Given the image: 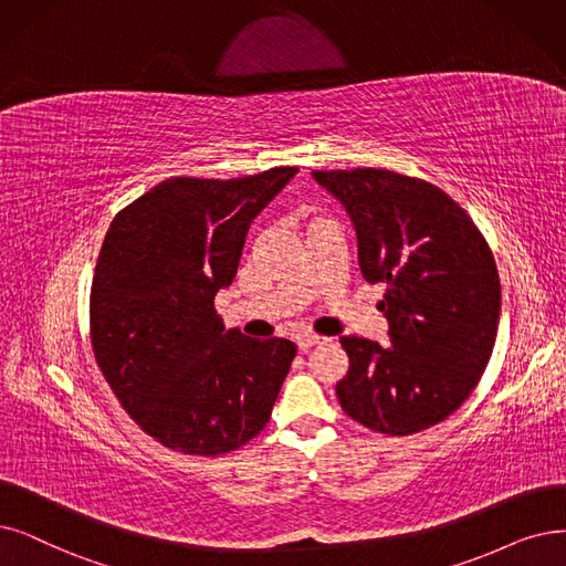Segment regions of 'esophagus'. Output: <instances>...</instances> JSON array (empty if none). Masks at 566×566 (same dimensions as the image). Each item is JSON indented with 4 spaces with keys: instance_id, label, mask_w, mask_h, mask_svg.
Listing matches in <instances>:
<instances>
[{
    "instance_id": "1",
    "label": "esophagus",
    "mask_w": 566,
    "mask_h": 566,
    "mask_svg": "<svg viewBox=\"0 0 566 566\" xmlns=\"http://www.w3.org/2000/svg\"><path fill=\"white\" fill-rule=\"evenodd\" d=\"M323 342H327L325 336H315V334H304V336H300L297 338V348L302 350V353H306V350H311L313 346H318V344H323Z\"/></svg>"
}]
</instances>
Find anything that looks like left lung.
<instances>
[{
	"label": "left lung",
	"instance_id": "left-lung-1",
	"mask_svg": "<svg viewBox=\"0 0 566 566\" xmlns=\"http://www.w3.org/2000/svg\"><path fill=\"white\" fill-rule=\"evenodd\" d=\"M348 209L361 276L386 283L390 348L342 336V409L371 432L409 437L455 413L488 367L502 308L492 248L458 201L390 169L313 171Z\"/></svg>",
	"mask_w": 566,
	"mask_h": 566
}]
</instances>
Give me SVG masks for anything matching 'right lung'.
<instances>
[{
    "mask_svg": "<svg viewBox=\"0 0 566 566\" xmlns=\"http://www.w3.org/2000/svg\"><path fill=\"white\" fill-rule=\"evenodd\" d=\"M297 167L163 180L104 237L90 287V342L127 416L176 453L218 458L255 439L295 359L287 338L224 332L216 295L245 232Z\"/></svg>",
    "mask_w": 566,
    "mask_h": 566,
    "instance_id": "right-lung-1",
    "label": "right lung"
}]
</instances>
